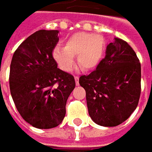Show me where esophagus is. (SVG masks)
I'll return each instance as SVG.
<instances>
[{
  "instance_id": "esophagus-1",
  "label": "esophagus",
  "mask_w": 152,
  "mask_h": 152,
  "mask_svg": "<svg viewBox=\"0 0 152 152\" xmlns=\"http://www.w3.org/2000/svg\"><path fill=\"white\" fill-rule=\"evenodd\" d=\"M75 80H76V86H79V76H75Z\"/></svg>"
}]
</instances>
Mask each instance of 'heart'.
I'll use <instances>...</instances> for the list:
<instances>
[{
  "instance_id": "obj_1",
  "label": "heart",
  "mask_w": 152,
  "mask_h": 152,
  "mask_svg": "<svg viewBox=\"0 0 152 152\" xmlns=\"http://www.w3.org/2000/svg\"><path fill=\"white\" fill-rule=\"evenodd\" d=\"M103 39L98 34L89 32H76L65 40V46L54 48L53 55L58 66L69 72L74 65V54L76 61L83 70H89L98 64L101 58Z\"/></svg>"
}]
</instances>
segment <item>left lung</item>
I'll return each instance as SVG.
<instances>
[{
  "mask_svg": "<svg viewBox=\"0 0 152 152\" xmlns=\"http://www.w3.org/2000/svg\"><path fill=\"white\" fill-rule=\"evenodd\" d=\"M79 83L86 92L90 117L96 124L113 127L130 116L141 94V64L134 50L120 38L107 46L106 56Z\"/></svg>",
  "mask_w": 152,
  "mask_h": 152,
  "instance_id": "8db88e82",
  "label": "left lung"
}]
</instances>
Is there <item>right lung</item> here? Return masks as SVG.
<instances>
[{"label":"right lung","instance_id":"right-lung-1","mask_svg":"<svg viewBox=\"0 0 152 152\" xmlns=\"http://www.w3.org/2000/svg\"><path fill=\"white\" fill-rule=\"evenodd\" d=\"M58 30H39L15 50L10 71V89L15 107L28 123L38 129L60 124L66 100L76 86L74 76L58 68L53 51Z\"/></svg>","mask_w":152,"mask_h":152}]
</instances>
